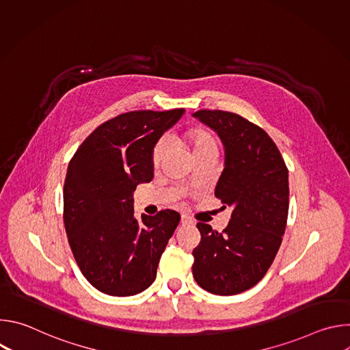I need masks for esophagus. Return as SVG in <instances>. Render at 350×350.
Masks as SVG:
<instances>
[{
    "label": "esophagus",
    "mask_w": 350,
    "mask_h": 350,
    "mask_svg": "<svg viewBox=\"0 0 350 350\" xmlns=\"http://www.w3.org/2000/svg\"><path fill=\"white\" fill-rule=\"evenodd\" d=\"M181 224L183 226H189V224H193V221L187 215H181Z\"/></svg>",
    "instance_id": "obj_1"
}]
</instances>
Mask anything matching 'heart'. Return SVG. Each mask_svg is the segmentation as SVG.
I'll return each instance as SVG.
<instances>
[{"mask_svg": "<svg viewBox=\"0 0 350 350\" xmlns=\"http://www.w3.org/2000/svg\"><path fill=\"white\" fill-rule=\"evenodd\" d=\"M183 142L189 148L193 158L204 154H217V142L213 134L204 127H189L183 133ZM169 149V142L166 138H161L152 151V163L154 166H159L165 159Z\"/></svg>", "mask_w": 350, "mask_h": 350, "instance_id": "heart-1", "label": "heart"}]
</instances>
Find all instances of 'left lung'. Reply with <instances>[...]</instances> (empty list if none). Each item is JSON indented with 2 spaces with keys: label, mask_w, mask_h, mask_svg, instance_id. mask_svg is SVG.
<instances>
[{
  "label": "left lung",
  "mask_w": 350,
  "mask_h": 350,
  "mask_svg": "<svg viewBox=\"0 0 350 350\" xmlns=\"http://www.w3.org/2000/svg\"><path fill=\"white\" fill-rule=\"evenodd\" d=\"M192 116L221 139L224 169L215 195L231 208L223 232L196 224L201 242L192 251V274L208 292L237 295L265 277L278 252L288 217V169L269 134L242 116L208 109Z\"/></svg>",
  "instance_id": "1"
}]
</instances>
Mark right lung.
<instances>
[{
    "mask_svg": "<svg viewBox=\"0 0 350 350\" xmlns=\"http://www.w3.org/2000/svg\"><path fill=\"white\" fill-rule=\"evenodd\" d=\"M184 112L123 113L94 130L68 166L65 228L83 275L98 291L130 296L157 278L180 215L167 209L137 220L133 195L154 178V146Z\"/></svg>",
    "mask_w": 350,
    "mask_h": 350,
    "instance_id": "obj_1",
    "label": "right lung"
}]
</instances>
